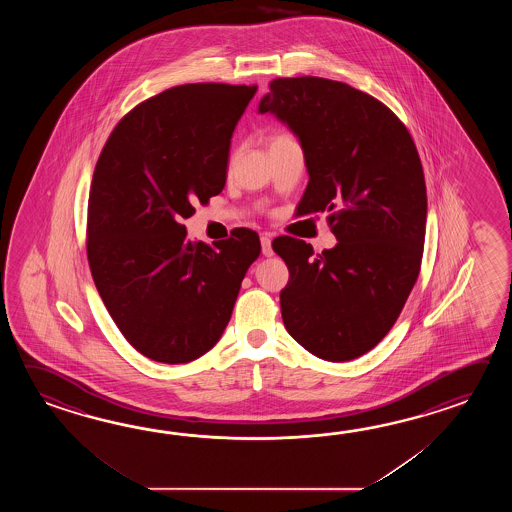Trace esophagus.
I'll return each mask as SVG.
<instances>
[{"label":"esophagus","instance_id":"34e87169","mask_svg":"<svg viewBox=\"0 0 512 512\" xmlns=\"http://www.w3.org/2000/svg\"><path fill=\"white\" fill-rule=\"evenodd\" d=\"M261 252H263V256H272L274 251H272V240L269 236H261Z\"/></svg>","mask_w":512,"mask_h":512}]
</instances>
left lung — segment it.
Segmentation results:
<instances>
[{
	"instance_id": "left-lung-1",
	"label": "left lung",
	"mask_w": 512,
	"mask_h": 512,
	"mask_svg": "<svg viewBox=\"0 0 512 512\" xmlns=\"http://www.w3.org/2000/svg\"><path fill=\"white\" fill-rule=\"evenodd\" d=\"M258 113L296 135L309 174L298 212H333L337 238L322 254L287 236L272 243L291 274L283 324L318 359H357L392 329L419 276L426 185L417 148L377 98L326 78L272 80Z\"/></svg>"
}]
</instances>
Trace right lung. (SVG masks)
<instances>
[{
	"label": "right lung",
	"instance_id": "1",
	"mask_svg": "<svg viewBox=\"0 0 512 512\" xmlns=\"http://www.w3.org/2000/svg\"><path fill=\"white\" fill-rule=\"evenodd\" d=\"M256 86L185 84L131 109L98 157L87 260L120 333L144 357L185 364L218 344L260 256L254 230L186 238L194 203L227 181L230 139Z\"/></svg>",
	"mask_w": 512,
	"mask_h": 512
}]
</instances>
